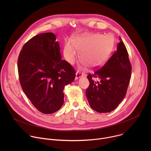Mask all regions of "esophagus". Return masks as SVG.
<instances>
[{
  "instance_id": "34e87169",
  "label": "esophagus",
  "mask_w": 151,
  "mask_h": 151,
  "mask_svg": "<svg viewBox=\"0 0 151 151\" xmlns=\"http://www.w3.org/2000/svg\"><path fill=\"white\" fill-rule=\"evenodd\" d=\"M83 74L82 73H81V72H79V71H78V72H76V73L75 79H78V78H81V77L83 76Z\"/></svg>"
}]
</instances>
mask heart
I'll list each match as a JSON object with an SVG mask.
<instances>
[{"label":"heart","instance_id":"1","mask_svg":"<svg viewBox=\"0 0 151 151\" xmlns=\"http://www.w3.org/2000/svg\"><path fill=\"white\" fill-rule=\"evenodd\" d=\"M114 46V39L110 35L85 33L68 40L64 47V56L70 64L80 51L81 61L90 68L101 66L109 58Z\"/></svg>","mask_w":151,"mask_h":151}]
</instances>
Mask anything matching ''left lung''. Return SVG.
Instances as JSON below:
<instances>
[{"label":"left lung","instance_id":"left-lung-1","mask_svg":"<svg viewBox=\"0 0 151 151\" xmlns=\"http://www.w3.org/2000/svg\"><path fill=\"white\" fill-rule=\"evenodd\" d=\"M117 50L104 65L88 74L86 96L91 108L99 113L115 109L125 97L132 74L126 47L120 37Z\"/></svg>","mask_w":151,"mask_h":151}]
</instances>
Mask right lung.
I'll return each mask as SVG.
<instances>
[{
    "label": "right lung",
    "mask_w": 151,
    "mask_h": 151,
    "mask_svg": "<svg viewBox=\"0 0 151 151\" xmlns=\"http://www.w3.org/2000/svg\"><path fill=\"white\" fill-rule=\"evenodd\" d=\"M60 50L54 33H41L26 43L18 58L21 88L33 105L45 114L61 108L64 87L75 78V70L61 60Z\"/></svg>",
    "instance_id": "add662e5"
}]
</instances>
